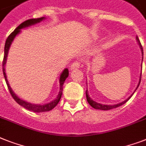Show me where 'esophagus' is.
I'll list each match as a JSON object with an SVG mask.
<instances>
[{"instance_id": "34e87169", "label": "esophagus", "mask_w": 146, "mask_h": 146, "mask_svg": "<svg viewBox=\"0 0 146 146\" xmlns=\"http://www.w3.org/2000/svg\"><path fill=\"white\" fill-rule=\"evenodd\" d=\"M79 67H81V63L79 62V61H75V62H73L70 66V70H73L77 69V68H79Z\"/></svg>"}]
</instances>
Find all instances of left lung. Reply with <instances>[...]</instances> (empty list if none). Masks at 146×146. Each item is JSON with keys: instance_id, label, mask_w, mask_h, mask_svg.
Masks as SVG:
<instances>
[{"instance_id": "obj_1", "label": "left lung", "mask_w": 146, "mask_h": 146, "mask_svg": "<svg viewBox=\"0 0 146 146\" xmlns=\"http://www.w3.org/2000/svg\"><path fill=\"white\" fill-rule=\"evenodd\" d=\"M137 42H138L139 45V46H140L141 51H142V54H143V46H142V45H141L140 41H139V40L138 36H137ZM141 74H142V72H141V73H140V76H139V81L138 85H137V88H136V90L138 88L139 85V84H140ZM136 90H135L134 92H136ZM133 94H131V96H130V97H129L128 98H127V99H126V100H124V101L121 102V103H120V104H115V105H104V104H98V103H97V102L94 101L92 98H90L89 95H88V90H86V92H85V94H86V98H87V101L88 102V104H89L90 105L92 106V107L94 108V109H96V110H112V109H114V108H117V107H118V106H121V105H123V104H125V103H126V102L127 101V100H128L129 99L131 98V97H132Z\"/></svg>"}]
</instances>
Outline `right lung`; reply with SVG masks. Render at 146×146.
<instances>
[{
    "label": "right lung",
    "mask_w": 146,
    "mask_h": 146,
    "mask_svg": "<svg viewBox=\"0 0 146 146\" xmlns=\"http://www.w3.org/2000/svg\"><path fill=\"white\" fill-rule=\"evenodd\" d=\"M46 18L41 17L38 18V19H28L25 21L24 22H22L21 25L18 26L17 28H15L13 32H12L11 34H9V36H8L7 40H6L5 46H4V56H3V76L5 78V81L7 82V85L8 89L9 91V93L11 94L12 97L13 98L14 100H15V102L19 104L20 106H23L24 108H25L27 110L32 111V112H48V111H50L57 106V104H58V102L60 101L61 98V95H62V91H63V85L64 83L65 79H67L69 75V71L67 68H65L63 72L61 73V76H60V78H59V83H60V90H59V93L57 96V98L53 100L52 101L50 102V103H48V104H31V103H28V102H26L25 100H23L22 99H20L19 97H18L16 94L13 92V91L12 90L10 85H9V82H8L7 77L6 75V70H5V64L6 62H7V58L8 54V51H9V48L10 47L12 44V42L13 41L14 38H15L16 35L19 34L21 32V29L25 28H27V27H29V26L34 25L35 24L39 23L42 20H44Z\"/></svg>",
    "instance_id": "right-lung-1"
}]
</instances>
